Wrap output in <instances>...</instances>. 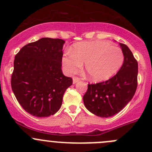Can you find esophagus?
Segmentation results:
<instances>
[{
    "mask_svg": "<svg viewBox=\"0 0 152 152\" xmlns=\"http://www.w3.org/2000/svg\"><path fill=\"white\" fill-rule=\"evenodd\" d=\"M80 81V78L78 77H73V83H76L79 82Z\"/></svg>",
    "mask_w": 152,
    "mask_h": 152,
    "instance_id": "esophagus-1",
    "label": "esophagus"
}]
</instances>
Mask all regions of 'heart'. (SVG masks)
<instances>
[{
  "label": "heart",
  "instance_id": "obj_1",
  "mask_svg": "<svg viewBox=\"0 0 152 152\" xmlns=\"http://www.w3.org/2000/svg\"><path fill=\"white\" fill-rule=\"evenodd\" d=\"M70 51L62 58L66 72L76 74L85 63L86 72L94 82L110 79L119 71L124 61V53L120 48L103 40L75 43Z\"/></svg>",
  "mask_w": 152,
  "mask_h": 152
}]
</instances>
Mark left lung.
<instances>
[{
    "label": "left lung",
    "mask_w": 152,
    "mask_h": 152,
    "mask_svg": "<svg viewBox=\"0 0 152 152\" xmlns=\"http://www.w3.org/2000/svg\"><path fill=\"white\" fill-rule=\"evenodd\" d=\"M119 45L124 55L121 69L108 80L88 84L83 98L86 108L100 118H109L121 112L131 101L137 86V62L126 45Z\"/></svg>",
    "instance_id": "8db88e82"
}]
</instances>
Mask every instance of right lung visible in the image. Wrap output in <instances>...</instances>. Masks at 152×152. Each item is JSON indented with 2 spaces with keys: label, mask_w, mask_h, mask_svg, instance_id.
<instances>
[{
  "label": "right lung",
  "mask_w": 152,
  "mask_h": 152,
  "mask_svg": "<svg viewBox=\"0 0 152 152\" xmlns=\"http://www.w3.org/2000/svg\"><path fill=\"white\" fill-rule=\"evenodd\" d=\"M62 39L43 37L23 46L15 57L11 86L26 112L37 118L53 115L72 79L63 74Z\"/></svg>",
  "instance_id": "add662e5"
}]
</instances>
